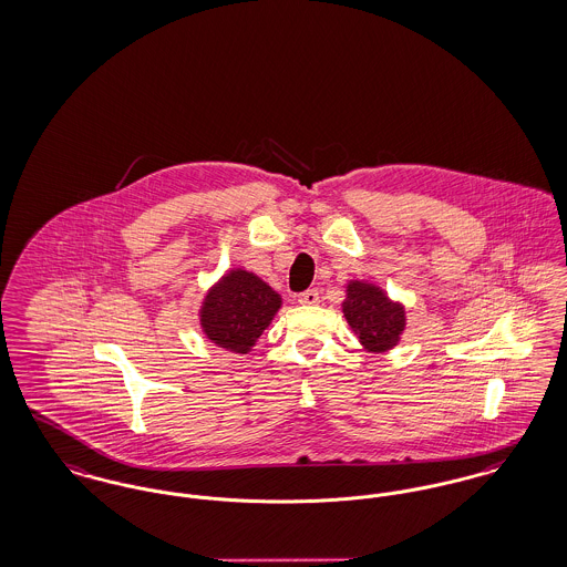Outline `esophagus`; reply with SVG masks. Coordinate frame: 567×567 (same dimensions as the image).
Here are the masks:
<instances>
[{
  "label": "esophagus",
  "instance_id": "esophagus-1",
  "mask_svg": "<svg viewBox=\"0 0 567 567\" xmlns=\"http://www.w3.org/2000/svg\"><path fill=\"white\" fill-rule=\"evenodd\" d=\"M298 302L300 305H316V302H320V292L316 288H309V290L298 295Z\"/></svg>",
  "mask_w": 567,
  "mask_h": 567
}]
</instances>
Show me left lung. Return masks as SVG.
I'll return each mask as SVG.
<instances>
[{
    "label": "left lung",
    "instance_id": "left-lung-1",
    "mask_svg": "<svg viewBox=\"0 0 567 567\" xmlns=\"http://www.w3.org/2000/svg\"><path fill=\"white\" fill-rule=\"evenodd\" d=\"M343 313L362 346L371 352L390 350L405 327L403 307L392 302L380 288L360 281L348 286Z\"/></svg>",
    "mask_w": 567,
    "mask_h": 567
}]
</instances>
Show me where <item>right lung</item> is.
I'll use <instances>...</instances> for the list:
<instances>
[{
  "label": "right lung",
  "mask_w": 567,
  "mask_h": 567,
  "mask_svg": "<svg viewBox=\"0 0 567 567\" xmlns=\"http://www.w3.org/2000/svg\"><path fill=\"white\" fill-rule=\"evenodd\" d=\"M279 305L281 298L262 279L237 269L207 295L200 322L213 343L245 354L269 327Z\"/></svg>",
  "instance_id": "right-lung-1"
}]
</instances>
